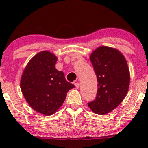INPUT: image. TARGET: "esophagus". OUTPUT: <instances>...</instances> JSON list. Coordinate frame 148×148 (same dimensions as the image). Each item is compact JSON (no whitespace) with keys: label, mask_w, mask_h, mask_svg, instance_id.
<instances>
[{"label":"esophagus","mask_w":148,"mask_h":148,"mask_svg":"<svg viewBox=\"0 0 148 148\" xmlns=\"http://www.w3.org/2000/svg\"><path fill=\"white\" fill-rule=\"evenodd\" d=\"M74 85H75V86H76V88H77V89H79V84L78 82L74 83Z\"/></svg>","instance_id":"1"}]
</instances>
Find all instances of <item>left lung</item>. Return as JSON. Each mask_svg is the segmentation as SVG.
<instances>
[{
  "mask_svg": "<svg viewBox=\"0 0 148 148\" xmlns=\"http://www.w3.org/2000/svg\"><path fill=\"white\" fill-rule=\"evenodd\" d=\"M97 78L95 100L88 106L96 114H106L125 99L130 82L129 68L125 56L117 49L99 46L89 56Z\"/></svg>",
  "mask_w": 148,
  "mask_h": 148,
  "instance_id": "1",
  "label": "left lung"
}]
</instances>
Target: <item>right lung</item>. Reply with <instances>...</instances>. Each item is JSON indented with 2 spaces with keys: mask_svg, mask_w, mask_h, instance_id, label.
<instances>
[{
  "mask_svg": "<svg viewBox=\"0 0 148 148\" xmlns=\"http://www.w3.org/2000/svg\"><path fill=\"white\" fill-rule=\"evenodd\" d=\"M57 57L49 51L36 54L25 67L20 86L23 97L38 112L49 116L63 104L74 85L66 80L63 71L55 67Z\"/></svg>",
  "mask_w": 148,
  "mask_h": 148,
  "instance_id": "1",
  "label": "right lung"
}]
</instances>
